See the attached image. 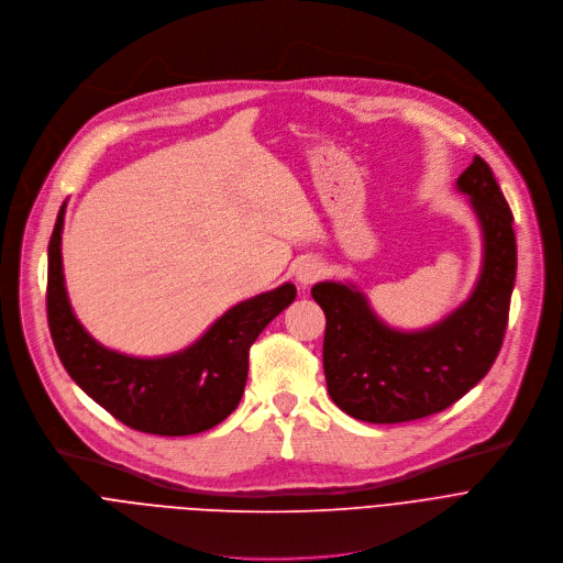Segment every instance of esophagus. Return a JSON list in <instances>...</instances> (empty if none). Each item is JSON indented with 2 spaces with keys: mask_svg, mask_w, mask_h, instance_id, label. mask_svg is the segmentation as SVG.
<instances>
[{
  "mask_svg": "<svg viewBox=\"0 0 563 563\" xmlns=\"http://www.w3.org/2000/svg\"><path fill=\"white\" fill-rule=\"evenodd\" d=\"M321 273H323L321 264L312 257H303L295 264V279L301 288H308L310 284H314L321 277Z\"/></svg>",
  "mask_w": 563,
  "mask_h": 563,
  "instance_id": "esophagus-1",
  "label": "esophagus"
}]
</instances>
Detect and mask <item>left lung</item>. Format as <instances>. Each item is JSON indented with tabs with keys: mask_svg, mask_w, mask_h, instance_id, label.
<instances>
[{
	"mask_svg": "<svg viewBox=\"0 0 563 563\" xmlns=\"http://www.w3.org/2000/svg\"><path fill=\"white\" fill-rule=\"evenodd\" d=\"M479 221L484 255L468 299L432 325H388L351 282H319L312 297L325 312L323 373L330 399L368 423H401L453 406L495 364L517 275L512 212L490 170L475 155L460 175Z\"/></svg>",
	"mask_w": 563,
	"mask_h": 563,
	"instance_id": "8db88e82",
	"label": "left lung"
}]
</instances>
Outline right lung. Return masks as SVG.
<instances>
[{"mask_svg":"<svg viewBox=\"0 0 563 563\" xmlns=\"http://www.w3.org/2000/svg\"><path fill=\"white\" fill-rule=\"evenodd\" d=\"M59 208L48 244L46 310L55 351L73 382L122 423L151 434L184 437L227 419L244 395L249 351L260 332L292 303L286 282L229 308L197 342L162 357H135L99 344L77 319L64 282Z\"/></svg>","mask_w":563,"mask_h":563,"instance_id":"1","label":"right lung"}]
</instances>
